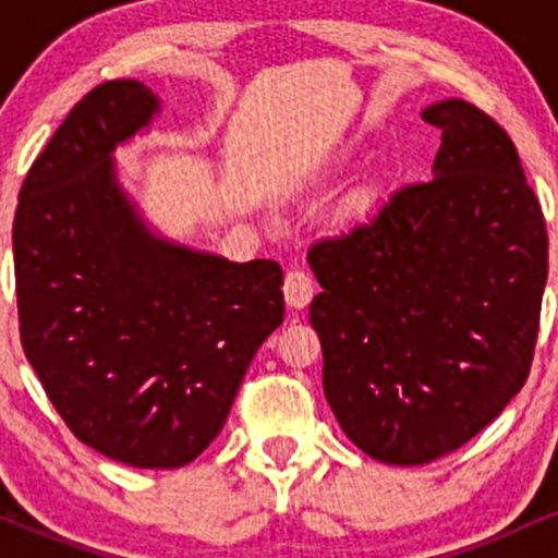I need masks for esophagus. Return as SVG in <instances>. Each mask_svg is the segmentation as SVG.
I'll list each match as a JSON object with an SVG mask.
<instances>
[{"instance_id": "34e87169", "label": "esophagus", "mask_w": 558, "mask_h": 558, "mask_svg": "<svg viewBox=\"0 0 558 558\" xmlns=\"http://www.w3.org/2000/svg\"><path fill=\"white\" fill-rule=\"evenodd\" d=\"M283 296L291 310H304L312 296H315V283H312V278L304 270H291L286 275Z\"/></svg>"}]
</instances>
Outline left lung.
<instances>
[{
  "label": "left lung",
  "instance_id": "left-lung-1",
  "mask_svg": "<svg viewBox=\"0 0 558 558\" xmlns=\"http://www.w3.org/2000/svg\"><path fill=\"white\" fill-rule=\"evenodd\" d=\"M422 120L444 131L433 181L310 248L325 396L351 444L396 466L457 451L520 393L548 278L509 133L464 99Z\"/></svg>",
  "mask_w": 558,
  "mask_h": 558
}]
</instances>
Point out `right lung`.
Segmentation results:
<instances>
[{
  "label": "right lung",
  "instance_id": "add662e5",
  "mask_svg": "<svg viewBox=\"0 0 558 558\" xmlns=\"http://www.w3.org/2000/svg\"><path fill=\"white\" fill-rule=\"evenodd\" d=\"M141 81L88 92L25 175L12 222L21 343L78 440L138 470L194 462L283 323V270L159 239L112 151L151 123Z\"/></svg>",
  "mask_w": 558,
  "mask_h": 558
}]
</instances>
